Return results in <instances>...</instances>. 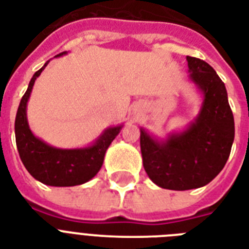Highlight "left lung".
<instances>
[{"instance_id": "obj_1", "label": "left lung", "mask_w": 249, "mask_h": 249, "mask_svg": "<svg viewBox=\"0 0 249 249\" xmlns=\"http://www.w3.org/2000/svg\"><path fill=\"white\" fill-rule=\"evenodd\" d=\"M189 79L201 95L196 117L179 132L158 138L141 130L146 173L161 189L185 191L208 185L224 169L235 126L225 84L207 62L186 56Z\"/></svg>"}]
</instances>
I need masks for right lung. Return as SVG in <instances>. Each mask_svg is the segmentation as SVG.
I'll return each mask as SVG.
<instances>
[{
  "mask_svg": "<svg viewBox=\"0 0 249 249\" xmlns=\"http://www.w3.org/2000/svg\"><path fill=\"white\" fill-rule=\"evenodd\" d=\"M67 52L56 56L66 55ZM55 56V58H56ZM49 62L33 75L28 89L21 98L15 117V141L21 163L35 179L55 187L83 185L99 172L107 148L120 133L124 124L109 126L101 133L93 143L80 148H59L46 143L36 137L29 128L27 119V105L32 93L35 81L44 71Z\"/></svg>",
  "mask_w": 249,
  "mask_h": 249,
  "instance_id": "1",
  "label": "right lung"
}]
</instances>
